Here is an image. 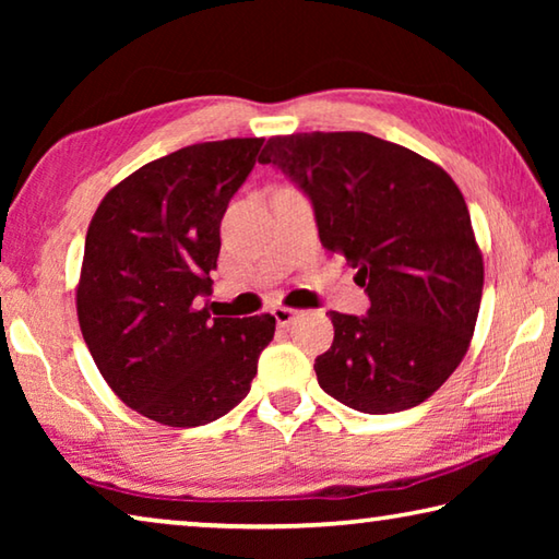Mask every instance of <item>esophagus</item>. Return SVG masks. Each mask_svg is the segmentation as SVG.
Returning <instances> with one entry per match:
<instances>
[{
    "instance_id": "34e87169",
    "label": "esophagus",
    "mask_w": 559,
    "mask_h": 559,
    "mask_svg": "<svg viewBox=\"0 0 559 559\" xmlns=\"http://www.w3.org/2000/svg\"><path fill=\"white\" fill-rule=\"evenodd\" d=\"M273 313V318H276V323L283 328V325H288V323H293V320L298 318V310L296 308H286V306H276L271 310Z\"/></svg>"
}]
</instances>
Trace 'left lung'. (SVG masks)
<instances>
[{"label": "left lung", "instance_id": "1", "mask_svg": "<svg viewBox=\"0 0 559 559\" xmlns=\"http://www.w3.org/2000/svg\"><path fill=\"white\" fill-rule=\"evenodd\" d=\"M313 202L320 243L353 266L367 316L330 310L335 337L318 384L365 414L421 404L471 345L484 253L456 182L409 147L367 132L269 138L259 157Z\"/></svg>", "mask_w": 559, "mask_h": 559}]
</instances>
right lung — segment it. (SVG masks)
<instances>
[{"mask_svg":"<svg viewBox=\"0 0 559 559\" xmlns=\"http://www.w3.org/2000/svg\"><path fill=\"white\" fill-rule=\"evenodd\" d=\"M263 138L197 143L135 169L93 214L75 310L103 380L165 427H202L251 390L276 318H212L229 200Z\"/></svg>","mask_w":559,"mask_h":559,"instance_id":"obj_1","label":"right lung"}]
</instances>
